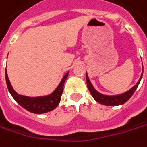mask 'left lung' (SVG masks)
<instances>
[{"mask_svg": "<svg viewBox=\"0 0 147 147\" xmlns=\"http://www.w3.org/2000/svg\"><path fill=\"white\" fill-rule=\"evenodd\" d=\"M143 74V73H142ZM142 78V74L140 78L139 81L137 82L133 88H131L130 90H128L127 92H124L122 94L120 95H116V96H107V95H103V94H101L98 92H97L94 88L92 87V84L88 78V76L86 73V81H87V86H88V88L89 90V92L91 93V95L92 96V98L95 99L98 102L102 104V105H106V106H117V105H121V104H124L125 102H127L129 99L131 98V97L133 95L134 92L136 91V89L137 88L138 85L140 84V81Z\"/></svg>", "mask_w": 147, "mask_h": 147, "instance_id": "1", "label": "left lung"}]
</instances>
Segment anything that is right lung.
Masks as SVG:
<instances>
[{"mask_svg": "<svg viewBox=\"0 0 147 147\" xmlns=\"http://www.w3.org/2000/svg\"><path fill=\"white\" fill-rule=\"evenodd\" d=\"M68 75H69V72L63 76L60 84L50 95L45 96V97L30 98V97L19 95L17 92H15V90L13 89L11 83H10V80L7 76L6 69H5L6 84H7L8 90L11 92L13 98L27 111H29L32 113L36 114H41L50 112V111L54 110L55 107L59 105L60 99H61V96H62L63 90V84H64L66 78H68Z\"/></svg>", "mask_w": 147, "mask_h": 147, "instance_id": "1", "label": "right lung"}]
</instances>
